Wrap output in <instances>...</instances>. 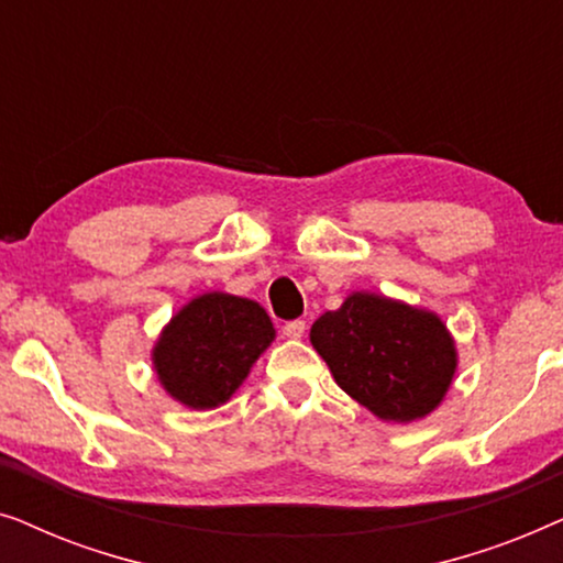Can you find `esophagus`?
Returning a JSON list of instances; mask_svg holds the SVG:
<instances>
[{"mask_svg":"<svg viewBox=\"0 0 563 563\" xmlns=\"http://www.w3.org/2000/svg\"><path fill=\"white\" fill-rule=\"evenodd\" d=\"M282 333L287 338H302L305 333V320H289L282 325Z\"/></svg>","mask_w":563,"mask_h":563,"instance_id":"1","label":"esophagus"}]
</instances>
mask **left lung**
<instances>
[{
    "label": "left lung",
    "mask_w": 563,
    "mask_h": 563,
    "mask_svg": "<svg viewBox=\"0 0 563 563\" xmlns=\"http://www.w3.org/2000/svg\"><path fill=\"white\" fill-rule=\"evenodd\" d=\"M338 387L376 418L410 422L441 405L456 349L433 312L356 291L310 330Z\"/></svg>",
    "instance_id": "left-lung-1"
}]
</instances>
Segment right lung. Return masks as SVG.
Returning a JSON list of instances; mask_svg holds the SVG:
<instances>
[{
  "instance_id": "right-lung-1",
  "label": "right lung",
  "mask_w": 563,
  "mask_h": 563,
  "mask_svg": "<svg viewBox=\"0 0 563 563\" xmlns=\"http://www.w3.org/2000/svg\"><path fill=\"white\" fill-rule=\"evenodd\" d=\"M272 341L274 325L264 307L210 291L168 322L153 349V366L174 399L212 410L228 402Z\"/></svg>"
}]
</instances>
